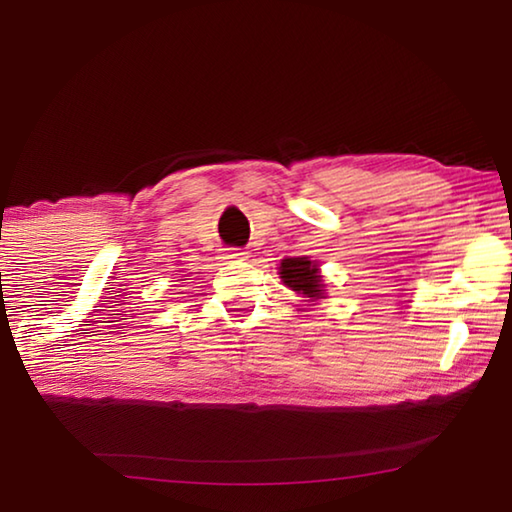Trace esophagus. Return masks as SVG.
I'll return each mask as SVG.
<instances>
[{"label": "esophagus", "mask_w": 512, "mask_h": 512, "mask_svg": "<svg viewBox=\"0 0 512 512\" xmlns=\"http://www.w3.org/2000/svg\"><path fill=\"white\" fill-rule=\"evenodd\" d=\"M246 255H248V253H244L242 248H228L224 257L231 259V262H235V259H246Z\"/></svg>", "instance_id": "esophagus-1"}]
</instances>
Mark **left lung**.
<instances>
[{"instance_id": "1", "label": "left lung", "mask_w": 512, "mask_h": 512, "mask_svg": "<svg viewBox=\"0 0 512 512\" xmlns=\"http://www.w3.org/2000/svg\"><path fill=\"white\" fill-rule=\"evenodd\" d=\"M279 277L284 281V286L290 290L299 292V295L308 299H323V284L319 264L312 262L310 257H288L281 259L279 264Z\"/></svg>"}]
</instances>
